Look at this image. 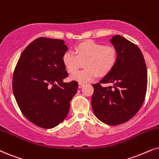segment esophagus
I'll list each match as a JSON object with an SVG mask.
<instances>
[{
  "mask_svg": "<svg viewBox=\"0 0 159 159\" xmlns=\"http://www.w3.org/2000/svg\"><path fill=\"white\" fill-rule=\"evenodd\" d=\"M84 84H78V88H79V89H81V88H82L84 86Z\"/></svg>",
  "mask_w": 159,
  "mask_h": 159,
  "instance_id": "34e87169",
  "label": "esophagus"
}]
</instances>
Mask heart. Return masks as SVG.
<instances>
[{
  "mask_svg": "<svg viewBox=\"0 0 159 159\" xmlns=\"http://www.w3.org/2000/svg\"><path fill=\"white\" fill-rule=\"evenodd\" d=\"M76 53L67 50L62 55V62L70 73L77 69L80 60L86 59V69L80 70L71 75V79L80 84H86L93 81L98 76L105 75L111 71L116 63L117 53L111 46H104L103 44L92 40L80 43L76 47Z\"/></svg>",
  "mask_w": 159,
  "mask_h": 159,
  "instance_id": "b5f03b06",
  "label": "heart"
}]
</instances>
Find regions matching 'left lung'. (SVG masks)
Here are the masks:
<instances>
[{
	"mask_svg": "<svg viewBox=\"0 0 159 159\" xmlns=\"http://www.w3.org/2000/svg\"><path fill=\"white\" fill-rule=\"evenodd\" d=\"M117 53L116 63L100 83L93 84L92 107L98 120L110 125L128 121L140 109L148 86V72L142 51L135 44L120 35L110 39Z\"/></svg>",
	"mask_w": 159,
	"mask_h": 159,
	"instance_id": "1",
	"label": "left lung"
}]
</instances>
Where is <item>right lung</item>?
<instances>
[{"label": "right lung", "instance_id": "add662e5", "mask_svg": "<svg viewBox=\"0 0 159 159\" xmlns=\"http://www.w3.org/2000/svg\"><path fill=\"white\" fill-rule=\"evenodd\" d=\"M67 46L61 39L39 37L25 48L16 66L12 89L23 115L36 125L53 128L67 116L78 84L68 76L62 62Z\"/></svg>", "mask_w": 159, "mask_h": 159}]
</instances>
